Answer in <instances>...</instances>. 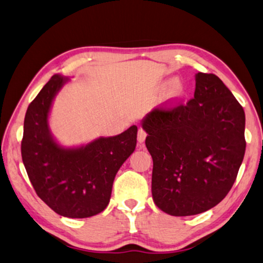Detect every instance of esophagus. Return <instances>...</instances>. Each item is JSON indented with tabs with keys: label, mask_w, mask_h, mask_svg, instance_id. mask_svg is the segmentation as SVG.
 <instances>
[{
	"label": "esophagus",
	"mask_w": 263,
	"mask_h": 263,
	"mask_svg": "<svg viewBox=\"0 0 263 263\" xmlns=\"http://www.w3.org/2000/svg\"><path fill=\"white\" fill-rule=\"evenodd\" d=\"M146 137H147V133H146V131L143 130L142 127L139 128V130H138V141L140 142V143H142L143 141H145Z\"/></svg>",
	"instance_id": "obj_1"
}]
</instances>
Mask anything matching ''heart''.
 Masks as SVG:
<instances>
[{
	"label": "heart",
	"instance_id": "1",
	"mask_svg": "<svg viewBox=\"0 0 263 263\" xmlns=\"http://www.w3.org/2000/svg\"><path fill=\"white\" fill-rule=\"evenodd\" d=\"M184 93V85L180 80H174L168 90V100L174 101L181 98Z\"/></svg>",
	"mask_w": 263,
	"mask_h": 263
}]
</instances>
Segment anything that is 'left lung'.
Returning a JSON list of instances; mask_svg holds the SVG:
<instances>
[{
	"label": "left lung",
	"mask_w": 263,
	"mask_h": 263,
	"mask_svg": "<svg viewBox=\"0 0 263 263\" xmlns=\"http://www.w3.org/2000/svg\"><path fill=\"white\" fill-rule=\"evenodd\" d=\"M142 127L158 209L187 217L227 196L245 154V112L217 75L198 73L193 99L155 108Z\"/></svg>",
	"instance_id": "1"
}]
</instances>
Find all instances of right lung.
<instances>
[{"mask_svg":"<svg viewBox=\"0 0 263 263\" xmlns=\"http://www.w3.org/2000/svg\"><path fill=\"white\" fill-rule=\"evenodd\" d=\"M65 81L52 76L29 104L22 157L36 194L50 209L67 218H89L109 203L116 173L135 152L138 128L132 125L121 135L80 148H61L49 132L48 114Z\"/></svg>","mask_w":263,"mask_h":263,"instance_id":"obj_1","label":"right lung"}]
</instances>
